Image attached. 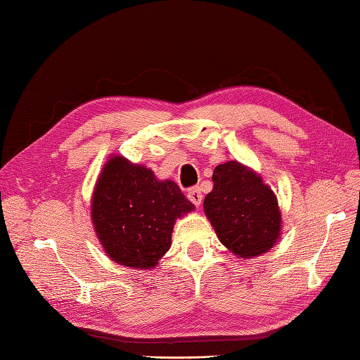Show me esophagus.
Here are the masks:
<instances>
[{
	"instance_id": "esophagus-1",
	"label": "esophagus",
	"mask_w": 360,
	"mask_h": 360,
	"mask_svg": "<svg viewBox=\"0 0 360 360\" xmlns=\"http://www.w3.org/2000/svg\"><path fill=\"white\" fill-rule=\"evenodd\" d=\"M187 198L190 200V202H193V204L196 205V207H200L201 202H202V193H201L200 187L190 188L188 192H187Z\"/></svg>"
}]
</instances>
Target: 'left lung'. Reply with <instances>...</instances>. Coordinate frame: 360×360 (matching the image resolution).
<instances>
[{"instance_id": "left-lung-1", "label": "left lung", "mask_w": 360, "mask_h": 360, "mask_svg": "<svg viewBox=\"0 0 360 360\" xmlns=\"http://www.w3.org/2000/svg\"><path fill=\"white\" fill-rule=\"evenodd\" d=\"M204 212L219 241L233 254L250 258L269 250L280 235L278 202L263 179L238 162L219 164Z\"/></svg>"}]
</instances>
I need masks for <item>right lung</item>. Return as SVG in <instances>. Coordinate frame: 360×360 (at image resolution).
<instances>
[{
    "label": "right lung",
    "instance_id": "obj_1",
    "mask_svg": "<svg viewBox=\"0 0 360 360\" xmlns=\"http://www.w3.org/2000/svg\"><path fill=\"white\" fill-rule=\"evenodd\" d=\"M192 210L173 181H158L150 168L116 156L98 176L91 215L111 259L148 269L170 249L176 218Z\"/></svg>",
    "mask_w": 360,
    "mask_h": 360
}]
</instances>
